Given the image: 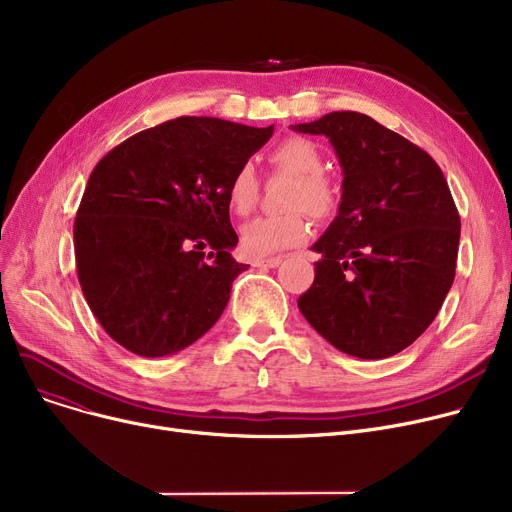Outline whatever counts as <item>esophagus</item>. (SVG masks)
I'll return each mask as SVG.
<instances>
[{
    "label": "esophagus",
    "instance_id": "obj_1",
    "mask_svg": "<svg viewBox=\"0 0 512 512\" xmlns=\"http://www.w3.org/2000/svg\"><path fill=\"white\" fill-rule=\"evenodd\" d=\"M282 263L280 257H270V259H257L253 261L255 267H263V270H267V267H278Z\"/></svg>",
    "mask_w": 512,
    "mask_h": 512
}]
</instances>
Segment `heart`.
Wrapping results in <instances>:
<instances>
[{
  "instance_id": "heart-1",
  "label": "heart",
  "mask_w": 512,
  "mask_h": 512,
  "mask_svg": "<svg viewBox=\"0 0 512 512\" xmlns=\"http://www.w3.org/2000/svg\"><path fill=\"white\" fill-rule=\"evenodd\" d=\"M267 159L274 170L292 180L284 195V207H288V211L261 215L242 226L240 249L251 259H265L284 249L303 245L309 236L305 211L315 220H326L338 207V188L334 180L324 174V155L315 143L303 137H288L270 151ZM257 188L259 182L253 164L242 161L226 186L230 209L238 215L249 213L257 199Z\"/></svg>"
}]
</instances>
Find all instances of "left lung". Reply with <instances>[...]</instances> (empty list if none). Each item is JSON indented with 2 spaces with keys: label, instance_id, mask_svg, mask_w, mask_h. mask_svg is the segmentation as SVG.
Returning a JSON list of instances; mask_svg holds the SVG:
<instances>
[{
  "label": "left lung",
  "instance_id": "obj_1",
  "mask_svg": "<svg viewBox=\"0 0 512 512\" xmlns=\"http://www.w3.org/2000/svg\"><path fill=\"white\" fill-rule=\"evenodd\" d=\"M292 128L328 137L344 174L338 215L311 247L321 259L299 297L301 313L351 357L405 351L454 282L461 218L440 166L359 112Z\"/></svg>",
  "mask_w": 512,
  "mask_h": 512
}]
</instances>
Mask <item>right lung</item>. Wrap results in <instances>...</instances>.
<instances>
[{"mask_svg": "<svg viewBox=\"0 0 512 512\" xmlns=\"http://www.w3.org/2000/svg\"><path fill=\"white\" fill-rule=\"evenodd\" d=\"M274 126L182 116L132 134L89 176L74 220L78 282L126 351L166 357L199 340L249 265L230 251L226 186Z\"/></svg>", "mask_w": 512, "mask_h": 512, "instance_id": "right-lung-1", "label": "right lung"}]
</instances>
